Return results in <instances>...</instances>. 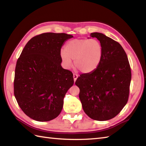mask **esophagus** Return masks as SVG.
<instances>
[{
  "mask_svg": "<svg viewBox=\"0 0 146 146\" xmlns=\"http://www.w3.org/2000/svg\"><path fill=\"white\" fill-rule=\"evenodd\" d=\"M73 77H74V82L76 81V80H77V78H78V76L77 74H73Z\"/></svg>",
  "mask_w": 146,
  "mask_h": 146,
  "instance_id": "1",
  "label": "esophagus"
}]
</instances>
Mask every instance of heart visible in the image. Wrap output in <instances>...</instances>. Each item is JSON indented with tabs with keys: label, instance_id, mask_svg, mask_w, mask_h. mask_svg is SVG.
I'll use <instances>...</instances> for the list:
<instances>
[{
	"label": "heart",
	"instance_id": "b5f03b06",
	"mask_svg": "<svg viewBox=\"0 0 146 146\" xmlns=\"http://www.w3.org/2000/svg\"><path fill=\"white\" fill-rule=\"evenodd\" d=\"M61 58L67 67L74 65L83 74H90L98 68L103 56V47L96 39H74L68 41L64 50L60 52Z\"/></svg>",
	"mask_w": 146,
	"mask_h": 146
}]
</instances>
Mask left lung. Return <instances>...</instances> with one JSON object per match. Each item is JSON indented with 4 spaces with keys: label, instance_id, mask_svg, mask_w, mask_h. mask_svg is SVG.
Returning <instances> with one entry per match:
<instances>
[{
    "label": "left lung",
    "instance_id": "obj_1",
    "mask_svg": "<svg viewBox=\"0 0 146 146\" xmlns=\"http://www.w3.org/2000/svg\"><path fill=\"white\" fill-rule=\"evenodd\" d=\"M103 47L101 62L94 72L83 74L76 85L83 111L94 120L103 121L117 116L129 99L131 78L126 53L119 42L104 34L94 32Z\"/></svg>",
    "mask_w": 146,
    "mask_h": 146
}]
</instances>
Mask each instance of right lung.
I'll return each mask as SVG.
<instances>
[{"mask_svg": "<svg viewBox=\"0 0 146 146\" xmlns=\"http://www.w3.org/2000/svg\"><path fill=\"white\" fill-rule=\"evenodd\" d=\"M72 38L66 33L37 35L29 41L17 61L14 94L21 110L33 120L51 121L62 110L74 78L72 73L61 65L60 51Z\"/></svg>", "mask_w": 146, "mask_h": 146, "instance_id": "1", "label": "right lung"}]
</instances>
